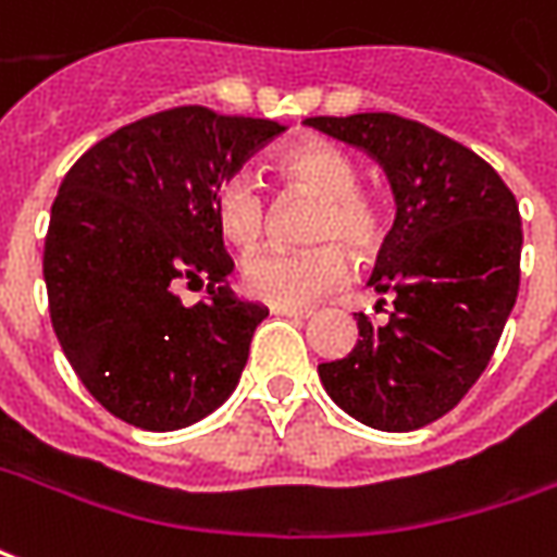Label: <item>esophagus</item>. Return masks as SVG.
<instances>
[{"label":"esophagus","mask_w":557,"mask_h":557,"mask_svg":"<svg viewBox=\"0 0 557 557\" xmlns=\"http://www.w3.org/2000/svg\"><path fill=\"white\" fill-rule=\"evenodd\" d=\"M271 313H274V317L307 319V317H310V313H313V310H307V307H280V305H274V307H271Z\"/></svg>","instance_id":"34e87169"}]
</instances>
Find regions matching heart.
I'll return each mask as SVG.
<instances>
[{"mask_svg":"<svg viewBox=\"0 0 557 557\" xmlns=\"http://www.w3.org/2000/svg\"><path fill=\"white\" fill-rule=\"evenodd\" d=\"M280 177L319 198L310 238L322 240L310 250H262L240 265L244 289L268 305L301 307L334 289L349 274L352 252L368 256L386 235V213L380 201L359 189V165L329 141H298L277 153ZM216 225L228 244L250 250L265 228V198L256 177L238 171L225 177L216 193Z\"/></svg>","mask_w":557,"mask_h":557,"instance_id":"b5f03b06","label":"heart"}]
</instances>
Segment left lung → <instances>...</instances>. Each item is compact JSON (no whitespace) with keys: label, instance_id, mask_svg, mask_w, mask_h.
<instances>
[{"label":"left lung","instance_id":"1","mask_svg":"<svg viewBox=\"0 0 557 557\" xmlns=\"http://www.w3.org/2000/svg\"><path fill=\"white\" fill-rule=\"evenodd\" d=\"M305 123L368 153L395 196V225L368 280L395 310L383 322L356 313L359 344L319 364V380L361 425L416 431L449 413L495 352L519 295V205L485 159L416 120Z\"/></svg>","mask_w":557,"mask_h":557}]
</instances>
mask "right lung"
<instances>
[{"label": "right lung", "instance_id": "right-lung-1", "mask_svg": "<svg viewBox=\"0 0 557 557\" xmlns=\"http://www.w3.org/2000/svg\"><path fill=\"white\" fill-rule=\"evenodd\" d=\"M283 129L171 108L92 144L65 174L45 240L50 322L81 383L116 419L177 431L238 386L268 307L225 283L235 262L216 193ZM181 282H208L209 301L181 306Z\"/></svg>", "mask_w": 557, "mask_h": 557}]
</instances>
